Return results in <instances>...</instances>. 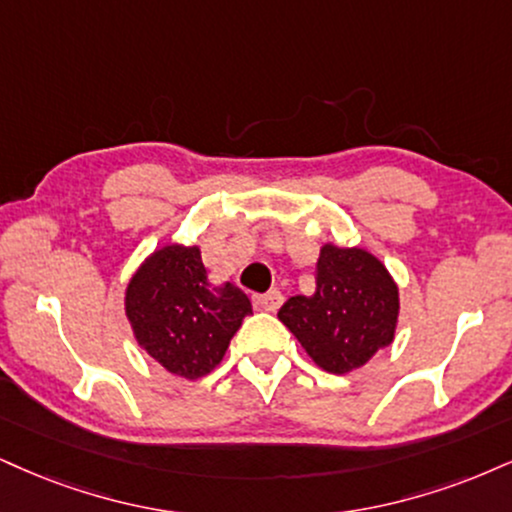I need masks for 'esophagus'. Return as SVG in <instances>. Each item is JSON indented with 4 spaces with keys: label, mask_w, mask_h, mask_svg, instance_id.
I'll list each match as a JSON object with an SVG mask.
<instances>
[{
    "label": "esophagus",
    "mask_w": 512,
    "mask_h": 512,
    "mask_svg": "<svg viewBox=\"0 0 512 512\" xmlns=\"http://www.w3.org/2000/svg\"><path fill=\"white\" fill-rule=\"evenodd\" d=\"M282 301H285V296H282L280 289H270V292H266V294L254 296V304H256L258 311H270V313H275L277 308L282 306Z\"/></svg>",
    "instance_id": "esophagus-1"
}]
</instances>
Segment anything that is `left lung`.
<instances>
[{
	"instance_id": "left-lung-1",
	"label": "left lung",
	"mask_w": 512,
	"mask_h": 512,
	"mask_svg": "<svg viewBox=\"0 0 512 512\" xmlns=\"http://www.w3.org/2000/svg\"><path fill=\"white\" fill-rule=\"evenodd\" d=\"M399 313V285L380 258L325 242L315 292L289 296L277 318L318 368L346 375L394 342Z\"/></svg>"
}]
</instances>
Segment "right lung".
Masks as SVG:
<instances>
[{
	"label": "right lung",
	"mask_w": 512,
	"mask_h": 512,
	"mask_svg": "<svg viewBox=\"0 0 512 512\" xmlns=\"http://www.w3.org/2000/svg\"><path fill=\"white\" fill-rule=\"evenodd\" d=\"M249 313L251 301L242 289L208 280L199 244L159 246L125 287V318L135 342L185 380L218 368Z\"/></svg>",
	"instance_id": "1"
}]
</instances>
